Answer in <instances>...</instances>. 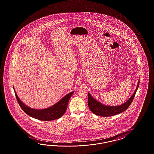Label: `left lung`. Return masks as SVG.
I'll return each mask as SVG.
<instances>
[{"label": "left lung", "mask_w": 154, "mask_h": 154, "mask_svg": "<svg viewBox=\"0 0 154 154\" xmlns=\"http://www.w3.org/2000/svg\"><path fill=\"white\" fill-rule=\"evenodd\" d=\"M139 82L140 81H139L137 88L129 99L126 102L118 106H108L103 105L102 103L95 100L88 92V104L89 109L94 114L101 117H110L124 112L128 109L131 104L136 91L139 87Z\"/></svg>", "instance_id": "1"}]
</instances>
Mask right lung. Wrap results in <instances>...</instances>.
I'll use <instances>...</instances> for the list:
<instances>
[{
	"label": "right lung",
	"mask_w": 154,
	"mask_h": 154,
	"mask_svg": "<svg viewBox=\"0 0 154 154\" xmlns=\"http://www.w3.org/2000/svg\"><path fill=\"white\" fill-rule=\"evenodd\" d=\"M14 91H15L14 88ZM73 93L74 91L68 94L54 106L43 110H36L30 108L20 100L15 92V95L20 106L26 114L29 116L30 117L36 118L38 120L49 121L58 119L65 114L69 99Z\"/></svg>",
	"instance_id": "1"
}]
</instances>
